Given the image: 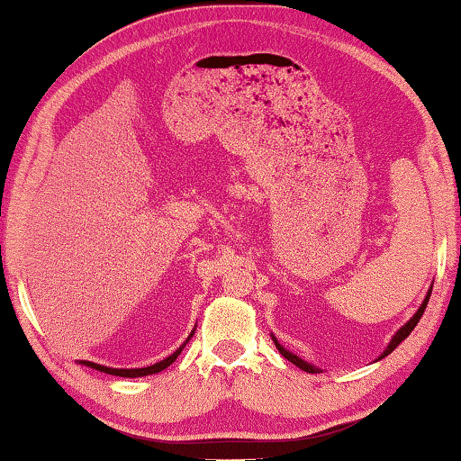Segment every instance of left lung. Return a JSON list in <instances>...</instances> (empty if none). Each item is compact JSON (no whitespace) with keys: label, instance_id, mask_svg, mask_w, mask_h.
<instances>
[{"label":"left lung","instance_id":"obj_1","mask_svg":"<svg viewBox=\"0 0 461 461\" xmlns=\"http://www.w3.org/2000/svg\"><path fill=\"white\" fill-rule=\"evenodd\" d=\"M429 297H431V289H429V294H427L425 295V300H423V303L421 305H419V310L415 312V316L413 318H411L409 321H407V324L405 326H402L401 330H397V334H394L393 336V340L389 342V346H386V350L381 354V358H384V357H389V354L394 350V348H397V346L402 342V340H405V338L411 334V332H413V330H415V326L419 324V320H421V316H423V312H425V308H427V302H429ZM273 342H276V346H277V350L281 352V357H284V358H287L289 362H294V365L295 366H300L302 370H305V373H320V368L318 366H312V365H308V362H305V360H302L300 357H297V354H294V352H289V350H285L284 348V346H281L279 342H277V338L276 336H273Z\"/></svg>","mask_w":461,"mask_h":461}]
</instances>
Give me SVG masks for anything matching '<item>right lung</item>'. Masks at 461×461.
<instances>
[{
	"label": "right lung",
	"mask_w": 461,
	"mask_h": 461,
	"mask_svg": "<svg viewBox=\"0 0 461 461\" xmlns=\"http://www.w3.org/2000/svg\"><path fill=\"white\" fill-rule=\"evenodd\" d=\"M194 334H190V338H192ZM188 338V340H190ZM188 340H185L180 348H177L172 357H167V358H164V360H159L158 365H151V366H145V368H109V366H101V365H95V362H88V360H80V365H85V366H91V368H95V370H101V373H107V375H113V376H127V378H135V376H148V375H156V373H159V370H164V368H167L169 365H172V362L180 357V352H182V348L185 344H188Z\"/></svg>",
	"instance_id": "1"
}]
</instances>
